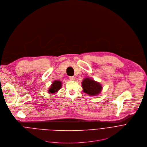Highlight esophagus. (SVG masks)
<instances>
[{
    "label": "esophagus",
    "instance_id": "1",
    "mask_svg": "<svg viewBox=\"0 0 147 147\" xmlns=\"http://www.w3.org/2000/svg\"><path fill=\"white\" fill-rule=\"evenodd\" d=\"M69 79H70L71 80H75V78H74V76H70V77H69Z\"/></svg>",
    "mask_w": 147,
    "mask_h": 147
}]
</instances>
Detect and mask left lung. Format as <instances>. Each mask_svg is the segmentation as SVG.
<instances>
[{"instance_id": "obj_1", "label": "left lung", "mask_w": 147, "mask_h": 147, "mask_svg": "<svg viewBox=\"0 0 147 147\" xmlns=\"http://www.w3.org/2000/svg\"><path fill=\"white\" fill-rule=\"evenodd\" d=\"M82 87L83 92L90 96L98 94L102 89L99 83L90 78H86L83 80Z\"/></svg>"}]
</instances>
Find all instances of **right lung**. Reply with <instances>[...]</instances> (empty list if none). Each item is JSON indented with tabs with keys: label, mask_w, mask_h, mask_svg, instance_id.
Segmentation results:
<instances>
[{
	"label": "right lung",
	"mask_w": 147,
	"mask_h": 147,
	"mask_svg": "<svg viewBox=\"0 0 147 147\" xmlns=\"http://www.w3.org/2000/svg\"><path fill=\"white\" fill-rule=\"evenodd\" d=\"M61 82L59 80H55L54 82H53L52 85L51 86L49 90V93L54 94L55 92H57V91L60 89V88L61 87Z\"/></svg>",
	"instance_id": "1"
}]
</instances>
